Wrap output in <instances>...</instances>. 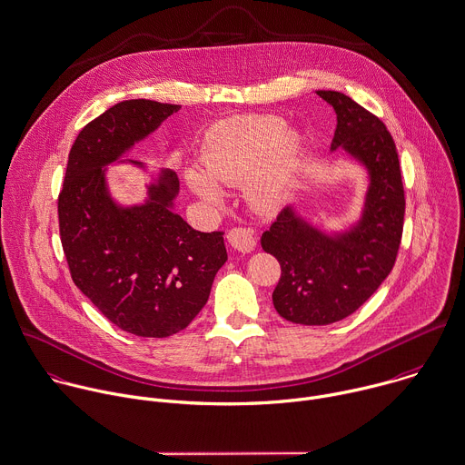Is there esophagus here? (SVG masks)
Here are the masks:
<instances>
[{
  "mask_svg": "<svg viewBox=\"0 0 465 465\" xmlns=\"http://www.w3.org/2000/svg\"><path fill=\"white\" fill-rule=\"evenodd\" d=\"M227 242L231 243L232 249H236L240 252H251L256 245L254 231L249 227H232L227 232Z\"/></svg>",
  "mask_w": 465,
  "mask_h": 465,
  "instance_id": "esophagus-1",
  "label": "esophagus"
}]
</instances>
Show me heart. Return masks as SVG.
Masks as SVG:
<instances>
[{
  "instance_id": "obj_1",
  "label": "heart",
  "mask_w": 465,
  "mask_h": 465,
  "mask_svg": "<svg viewBox=\"0 0 465 465\" xmlns=\"http://www.w3.org/2000/svg\"><path fill=\"white\" fill-rule=\"evenodd\" d=\"M283 121L271 115H242L216 124L205 137L200 163L209 178L191 174V187L205 200L218 203L220 193L211 184L234 185L250 173L247 193L260 207L280 205L291 187L300 141L282 134Z\"/></svg>"
}]
</instances>
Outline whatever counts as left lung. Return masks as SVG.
I'll list each match as a JSON object with an SVG mask.
<instances>
[{"instance_id": "obj_1", "label": "left lung", "mask_w": 465, "mask_h": 465, "mask_svg": "<svg viewBox=\"0 0 465 465\" xmlns=\"http://www.w3.org/2000/svg\"><path fill=\"white\" fill-rule=\"evenodd\" d=\"M337 114L331 150L357 156L371 176L355 231L331 240L283 209L262 247L282 267L274 309L296 324H330L351 315L391 272L404 229L406 196L395 141L386 124L341 92L319 90Z\"/></svg>"}]
</instances>
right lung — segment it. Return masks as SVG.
<instances>
[{
    "label": "right lung",
    "instance_id": "add662e5",
    "mask_svg": "<svg viewBox=\"0 0 465 465\" xmlns=\"http://www.w3.org/2000/svg\"><path fill=\"white\" fill-rule=\"evenodd\" d=\"M178 104L119 103L77 135L57 198L59 234L77 289L139 337L183 330L209 300L227 260L223 232H200L171 209L178 176L165 171L150 202L119 209L108 196L103 165L160 126Z\"/></svg>",
    "mask_w": 465,
    "mask_h": 465
}]
</instances>
